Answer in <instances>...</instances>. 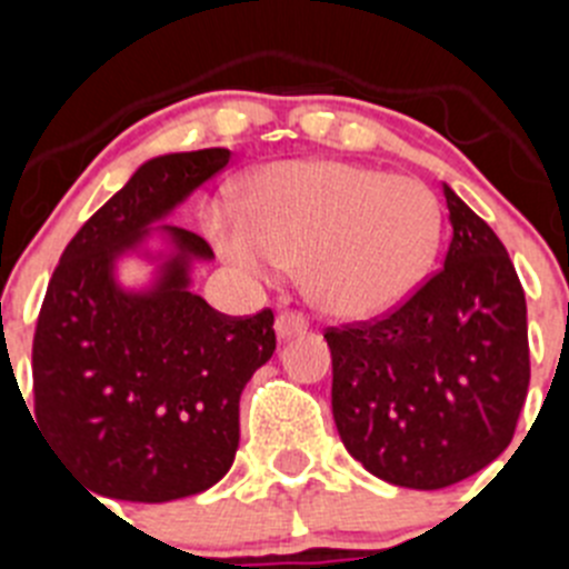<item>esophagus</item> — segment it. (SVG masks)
I'll list each match as a JSON object with an SVG mask.
<instances>
[{"mask_svg": "<svg viewBox=\"0 0 569 569\" xmlns=\"http://www.w3.org/2000/svg\"><path fill=\"white\" fill-rule=\"evenodd\" d=\"M305 330H308V321L301 319L299 313L284 310V313L276 316V336H279V341H288L293 339V336H301Z\"/></svg>", "mask_w": 569, "mask_h": 569, "instance_id": "obj_1", "label": "esophagus"}]
</instances>
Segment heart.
<instances>
[{
  "instance_id": "b5f03b06",
  "label": "heart",
  "mask_w": 569,
  "mask_h": 569,
  "mask_svg": "<svg viewBox=\"0 0 569 569\" xmlns=\"http://www.w3.org/2000/svg\"><path fill=\"white\" fill-rule=\"evenodd\" d=\"M210 230L248 268L301 264L310 305L330 319L370 321L425 284L445 213L419 179L301 159L261 168L241 190L239 216L213 210Z\"/></svg>"
}]
</instances>
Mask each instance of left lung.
<instances>
[{
	"instance_id": "obj_1",
	"label": "left lung",
	"mask_w": 569,
	"mask_h": 569,
	"mask_svg": "<svg viewBox=\"0 0 569 569\" xmlns=\"http://www.w3.org/2000/svg\"><path fill=\"white\" fill-rule=\"evenodd\" d=\"M441 190L453 224L445 268L385 319L325 333L347 453L410 490H441L499 459L530 385L510 256L450 184Z\"/></svg>"
}]
</instances>
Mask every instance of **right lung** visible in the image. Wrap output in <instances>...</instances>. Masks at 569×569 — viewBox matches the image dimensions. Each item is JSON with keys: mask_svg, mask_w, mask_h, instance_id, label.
<instances>
[{"mask_svg": "<svg viewBox=\"0 0 569 569\" xmlns=\"http://www.w3.org/2000/svg\"><path fill=\"white\" fill-rule=\"evenodd\" d=\"M228 162L224 148L148 159L53 270L33 336V419L97 496L184 499L233 465L241 390L273 356V313H216L190 290L210 244L159 224ZM122 258L149 261L144 286L121 284Z\"/></svg>", "mask_w": 569, "mask_h": 569, "instance_id": "add662e5", "label": "right lung"}]
</instances>
